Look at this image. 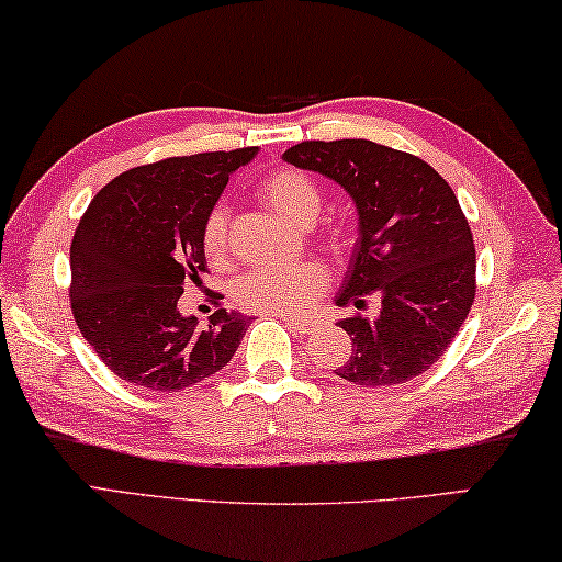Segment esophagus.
Masks as SVG:
<instances>
[{"label":"esophagus","instance_id":"34e87169","mask_svg":"<svg viewBox=\"0 0 562 562\" xmlns=\"http://www.w3.org/2000/svg\"><path fill=\"white\" fill-rule=\"evenodd\" d=\"M282 319H284V325H290L292 329H297V333H305V329L310 327L307 319H302V317H282Z\"/></svg>","mask_w":562,"mask_h":562}]
</instances>
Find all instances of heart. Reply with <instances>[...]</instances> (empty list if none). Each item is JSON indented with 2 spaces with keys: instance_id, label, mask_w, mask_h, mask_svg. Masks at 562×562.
Listing matches in <instances>:
<instances>
[{
  "instance_id": "1",
  "label": "heart",
  "mask_w": 562,
  "mask_h": 562,
  "mask_svg": "<svg viewBox=\"0 0 562 562\" xmlns=\"http://www.w3.org/2000/svg\"><path fill=\"white\" fill-rule=\"evenodd\" d=\"M257 198L292 225H310L323 210V192L305 172L278 167L255 187ZM204 255L215 265L227 260V210L217 204L202 227ZM327 284V272L317 262L288 267H257L237 284L239 305L262 315H300Z\"/></svg>"
}]
</instances>
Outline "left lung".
Wrapping results in <instances>:
<instances>
[{"mask_svg":"<svg viewBox=\"0 0 562 562\" xmlns=\"http://www.w3.org/2000/svg\"><path fill=\"white\" fill-rule=\"evenodd\" d=\"M284 162L340 184L358 210V239L335 305L380 313L340 319L352 355L335 370L362 387L407 382L438 362L475 300L473 233L450 184L420 157L370 139L300 142Z\"/></svg>","mask_w":562,"mask_h":562,"instance_id":"obj_1","label":"left lung"}]
</instances>
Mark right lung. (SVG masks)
I'll return each mask as SVG.
<instances>
[{"mask_svg":"<svg viewBox=\"0 0 562 562\" xmlns=\"http://www.w3.org/2000/svg\"><path fill=\"white\" fill-rule=\"evenodd\" d=\"M255 155L245 147L132 167L89 202L69 249V297L79 333L117 378L177 393L233 360L252 317L222 307L200 325L177 300L207 272L204 220Z\"/></svg>","mask_w":562,"mask_h":562,"instance_id":"right-lung-1","label":"right lung"}]
</instances>
